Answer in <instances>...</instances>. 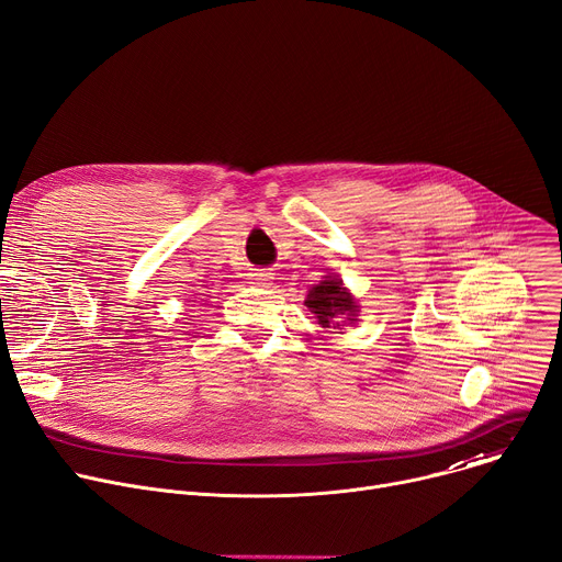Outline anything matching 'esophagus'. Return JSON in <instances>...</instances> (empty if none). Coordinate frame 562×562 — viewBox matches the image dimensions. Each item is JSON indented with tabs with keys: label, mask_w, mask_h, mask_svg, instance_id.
<instances>
[{
	"label": "esophagus",
	"mask_w": 562,
	"mask_h": 562,
	"mask_svg": "<svg viewBox=\"0 0 562 562\" xmlns=\"http://www.w3.org/2000/svg\"><path fill=\"white\" fill-rule=\"evenodd\" d=\"M250 278H252V282H255V284L267 286V284L271 282L273 273H271V271H265V269H257V271H252V273H250Z\"/></svg>",
	"instance_id": "1"
}]
</instances>
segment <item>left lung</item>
<instances>
[{
  "instance_id": "1",
  "label": "left lung",
  "mask_w": 562,
  "mask_h": 562,
  "mask_svg": "<svg viewBox=\"0 0 562 562\" xmlns=\"http://www.w3.org/2000/svg\"><path fill=\"white\" fill-rule=\"evenodd\" d=\"M305 305L316 316L321 327H339L341 323L357 321L359 305L355 295L344 286L339 276H325L323 282L314 284L307 293Z\"/></svg>"
}]
</instances>
